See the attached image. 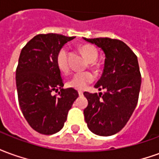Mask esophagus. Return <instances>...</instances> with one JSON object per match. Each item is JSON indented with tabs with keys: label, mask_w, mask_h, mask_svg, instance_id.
Returning a JSON list of instances; mask_svg holds the SVG:
<instances>
[{
	"label": "esophagus",
	"mask_w": 159,
	"mask_h": 159,
	"mask_svg": "<svg viewBox=\"0 0 159 159\" xmlns=\"http://www.w3.org/2000/svg\"><path fill=\"white\" fill-rule=\"evenodd\" d=\"M78 94H79V96H82V95H83V93L82 91H78Z\"/></svg>",
	"instance_id": "obj_1"
}]
</instances>
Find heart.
I'll return each mask as SVG.
<instances>
[{
	"instance_id": "obj_1",
	"label": "heart",
	"mask_w": 159,
	"mask_h": 159,
	"mask_svg": "<svg viewBox=\"0 0 159 159\" xmlns=\"http://www.w3.org/2000/svg\"><path fill=\"white\" fill-rule=\"evenodd\" d=\"M81 52L86 59L90 63L94 62L98 58V52L96 48L91 45H84L81 48ZM56 62L59 69L64 74L69 72L70 66L68 63V50L66 48L60 49L56 57ZM94 79L93 74L88 71L75 73L67 83L66 86L77 90H83Z\"/></svg>"
}]
</instances>
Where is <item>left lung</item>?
<instances>
[{
	"mask_svg": "<svg viewBox=\"0 0 159 159\" xmlns=\"http://www.w3.org/2000/svg\"><path fill=\"white\" fill-rule=\"evenodd\" d=\"M105 53L103 73L94 88L104 93H83L88 107L83 113L88 128L100 136L119 132L136 107L141 76L136 55L122 41L108 37L88 39Z\"/></svg>",
	"mask_w": 159,
	"mask_h": 159,
	"instance_id": "1",
	"label": "left lung"
}]
</instances>
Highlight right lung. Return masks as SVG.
Returning <instances> with one entry per match:
<instances>
[{
	"instance_id": "add662e5",
	"label": "right lung",
	"mask_w": 159,
	"mask_h": 159,
	"mask_svg": "<svg viewBox=\"0 0 159 159\" xmlns=\"http://www.w3.org/2000/svg\"><path fill=\"white\" fill-rule=\"evenodd\" d=\"M74 38L41 34L34 36L20 52L16 70L19 107L30 126L40 134H53L61 130L78 97L74 89H62L64 83L56 62L59 50ZM59 89V97L52 95V91Z\"/></svg>"
}]
</instances>
